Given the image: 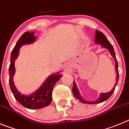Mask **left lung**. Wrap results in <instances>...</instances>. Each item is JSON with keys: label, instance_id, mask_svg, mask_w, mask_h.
Listing matches in <instances>:
<instances>
[{"label": "left lung", "instance_id": "1", "mask_svg": "<svg viewBox=\"0 0 129 129\" xmlns=\"http://www.w3.org/2000/svg\"><path fill=\"white\" fill-rule=\"evenodd\" d=\"M95 44H101L102 46V47L103 48H105L106 49H108L109 50V51L110 52L111 55L114 58L115 61V69H116V83H115V86H116L118 83V78H119V73H118V62L116 60V56H115V51H114L113 47L111 45L110 43L109 42V41L106 39V37L104 36V34L103 33H102L99 30H96L95 32ZM115 86L113 87V88L111 90L110 92H107V93H101L100 94L99 98L97 100H96L95 101H85V99L81 97V96L80 95V93H79V91H78V89L77 88L75 82L73 81V95L75 96V97L76 99H78L79 101H80L81 102H82L83 103H86V104H99V103H103L104 101H106L108 99H109V97L111 96V95L113 93L114 91H115Z\"/></svg>", "mask_w": 129, "mask_h": 129}]
</instances>
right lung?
<instances>
[{
  "instance_id": "right-lung-1",
  "label": "right lung",
  "mask_w": 129,
  "mask_h": 129,
  "mask_svg": "<svg viewBox=\"0 0 129 129\" xmlns=\"http://www.w3.org/2000/svg\"><path fill=\"white\" fill-rule=\"evenodd\" d=\"M36 37L34 32H26L21 36L13 48L11 55V63L9 68V85L14 98L23 106L28 109H40L50 105L52 101V92L54 85L62 76V74H57L50 75L44 83L37 91L30 95L21 94L18 91L13 82V76L15 73L14 61L18 57L20 47L24 44L33 43Z\"/></svg>"
}]
</instances>
